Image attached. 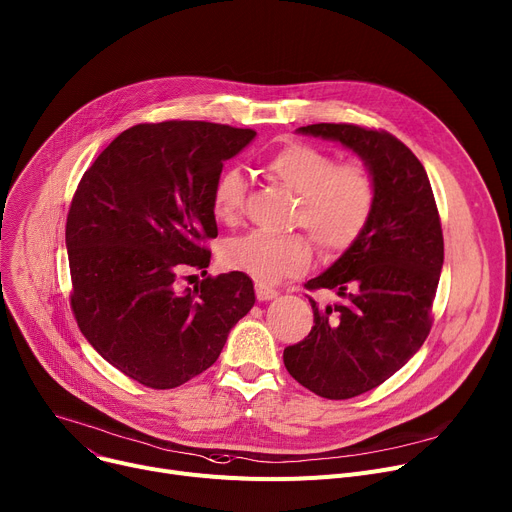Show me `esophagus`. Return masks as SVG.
I'll return each instance as SVG.
<instances>
[{"mask_svg": "<svg viewBox=\"0 0 512 512\" xmlns=\"http://www.w3.org/2000/svg\"><path fill=\"white\" fill-rule=\"evenodd\" d=\"M255 294H257V300H259V302H265V300L276 298V296H278V290L259 282V284H255Z\"/></svg>", "mask_w": 512, "mask_h": 512, "instance_id": "obj_1", "label": "esophagus"}]
</instances>
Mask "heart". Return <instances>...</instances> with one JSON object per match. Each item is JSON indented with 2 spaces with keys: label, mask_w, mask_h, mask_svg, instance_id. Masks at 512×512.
<instances>
[{
  "label": "heart",
  "mask_w": 512,
  "mask_h": 512,
  "mask_svg": "<svg viewBox=\"0 0 512 512\" xmlns=\"http://www.w3.org/2000/svg\"><path fill=\"white\" fill-rule=\"evenodd\" d=\"M269 175L298 195L294 222L309 230L321 251L348 249L366 228L377 187L360 162L337 164L335 158L311 144L292 142L267 160ZM214 214L222 224H236L243 214L245 181L234 168L224 170L214 185ZM313 247L302 234L271 236L251 232L222 249V263L255 278L276 282L311 265Z\"/></svg>",
  "instance_id": "heart-1"
}]
</instances>
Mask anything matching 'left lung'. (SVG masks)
I'll return each mask as SVG.
<instances>
[{
	"mask_svg": "<svg viewBox=\"0 0 512 512\" xmlns=\"http://www.w3.org/2000/svg\"><path fill=\"white\" fill-rule=\"evenodd\" d=\"M352 150L370 170L377 199L362 234L309 290L327 288L339 302L311 300L315 325L284 350V364L309 391L350 399L385 383L424 344L445 243L422 162L387 131L348 123L296 129Z\"/></svg>",
	"mask_w": 512,
	"mask_h": 512,
	"instance_id": "left-lung-1",
	"label": "left lung"
}]
</instances>
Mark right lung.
Wrapping results in <instances>:
<instances>
[{"instance_id": "right-lung-1", "label": "right lung", "mask_w": 512, "mask_h": 512, "mask_svg": "<svg viewBox=\"0 0 512 512\" xmlns=\"http://www.w3.org/2000/svg\"><path fill=\"white\" fill-rule=\"evenodd\" d=\"M255 135L206 121L142 123L84 173L65 224L72 309L88 344L129 379L152 389L187 383L253 309L241 271L183 292L177 280L189 269L208 274L214 185Z\"/></svg>"}]
</instances>
